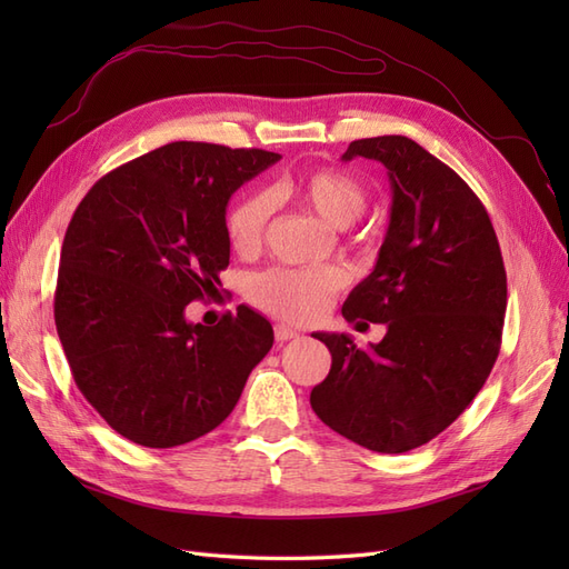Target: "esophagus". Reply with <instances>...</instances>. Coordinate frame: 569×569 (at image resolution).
I'll use <instances>...</instances> for the list:
<instances>
[{
  "mask_svg": "<svg viewBox=\"0 0 569 569\" xmlns=\"http://www.w3.org/2000/svg\"><path fill=\"white\" fill-rule=\"evenodd\" d=\"M299 337V332L295 330V327H289V325H274V339H278L280 343L282 341H289V339H297Z\"/></svg>",
  "mask_w": 569,
  "mask_h": 569,
  "instance_id": "34e87169",
  "label": "esophagus"
}]
</instances>
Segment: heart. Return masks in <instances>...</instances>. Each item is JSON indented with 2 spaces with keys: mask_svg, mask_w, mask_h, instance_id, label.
Masks as SVG:
<instances>
[{
  "mask_svg": "<svg viewBox=\"0 0 569 569\" xmlns=\"http://www.w3.org/2000/svg\"><path fill=\"white\" fill-rule=\"evenodd\" d=\"M270 197L295 201L339 230L349 228L366 209L363 184L339 168H313L295 178L278 180L270 189ZM270 197L266 192H247L232 203L226 226L237 253L251 256L261 249L270 218ZM347 274L335 266L270 268L251 280L249 299L270 316L291 322H311L330 308Z\"/></svg>",
  "mask_w": 569,
  "mask_h": 569,
  "instance_id": "obj_1",
  "label": "heart"
}]
</instances>
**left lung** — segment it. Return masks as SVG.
Listing matches in <instances>:
<instances>
[{
  "instance_id": "1",
  "label": "left lung",
  "mask_w": 569,
  "mask_h": 569,
  "mask_svg": "<svg viewBox=\"0 0 569 569\" xmlns=\"http://www.w3.org/2000/svg\"><path fill=\"white\" fill-rule=\"evenodd\" d=\"M380 161L391 216L375 270L341 306L349 322L387 335L358 349L316 332L332 368L313 387L316 416L377 453H406L472 403L501 351L508 282L485 203L456 170L401 134L349 144L343 161Z\"/></svg>"
}]
</instances>
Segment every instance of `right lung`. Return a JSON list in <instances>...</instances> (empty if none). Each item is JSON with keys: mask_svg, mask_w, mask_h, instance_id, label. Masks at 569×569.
Listing matches in <instances>:
<instances>
[{"mask_svg": "<svg viewBox=\"0 0 569 569\" xmlns=\"http://www.w3.org/2000/svg\"><path fill=\"white\" fill-rule=\"evenodd\" d=\"M280 153L170 142L107 173L68 222L54 322L84 399L149 449L209 435L272 347V325L239 306L213 327L184 308L230 263L226 209Z\"/></svg>", "mask_w": 569, "mask_h": 569, "instance_id": "1", "label": "right lung"}]
</instances>
